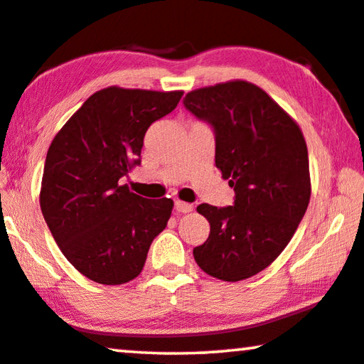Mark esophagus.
I'll return each mask as SVG.
<instances>
[{
	"mask_svg": "<svg viewBox=\"0 0 364 364\" xmlns=\"http://www.w3.org/2000/svg\"><path fill=\"white\" fill-rule=\"evenodd\" d=\"M175 209L180 212V213H189L191 212L194 207H193V204H189V203H183V200H176L175 203Z\"/></svg>",
	"mask_w": 364,
	"mask_h": 364,
	"instance_id": "34e87169",
	"label": "esophagus"
}]
</instances>
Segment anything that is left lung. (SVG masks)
Segmentation results:
<instances>
[{
  "mask_svg": "<svg viewBox=\"0 0 364 364\" xmlns=\"http://www.w3.org/2000/svg\"><path fill=\"white\" fill-rule=\"evenodd\" d=\"M183 103L215 131V165L235 191L233 205H198L210 233L194 259L218 280L250 279L280 256L308 209L306 141L296 121L247 80L191 90Z\"/></svg>",
  "mask_w": 364,
  "mask_h": 364,
  "instance_id": "obj_1",
  "label": "left lung"
}]
</instances>
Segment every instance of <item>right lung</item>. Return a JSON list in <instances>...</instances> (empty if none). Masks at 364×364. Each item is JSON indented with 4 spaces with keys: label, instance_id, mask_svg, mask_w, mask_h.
Masks as SVG:
<instances>
[{
    "label": "right lung",
    "instance_id": "1",
    "mask_svg": "<svg viewBox=\"0 0 364 364\" xmlns=\"http://www.w3.org/2000/svg\"><path fill=\"white\" fill-rule=\"evenodd\" d=\"M181 97L112 85L90 95L51 141L40 209L65 257L97 284L136 279L166 227L173 200L142 198L119 178L141 164L149 126Z\"/></svg>",
    "mask_w": 364,
    "mask_h": 364
}]
</instances>
